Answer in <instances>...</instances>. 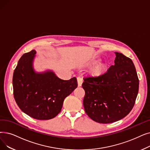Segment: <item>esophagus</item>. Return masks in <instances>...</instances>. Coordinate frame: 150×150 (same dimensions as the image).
I'll list each match as a JSON object with an SVG mask.
<instances>
[{
  "instance_id": "34e87169",
  "label": "esophagus",
  "mask_w": 150,
  "mask_h": 150,
  "mask_svg": "<svg viewBox=\"0 0 150 150\" xmlns=\"http://www.w3.org/2000/svg\"><path fill=\"white\" fill-rule=\"evenodd\" d=\"M77 83H78V86L79 87L81 86L82 83H83V80L81 78H80V77L77 78Z\"/></svg>"
}]
</instances>
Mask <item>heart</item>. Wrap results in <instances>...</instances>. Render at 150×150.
I'll return each instance as SVG.
<instances>
[{"label": "heart", "mask_w": 150, "mask_h": 150, "mask_svg": "<svg viewBox=\"0 0 150 150\" xmlns=\"http://www.w3.org/2000/svg\"><path fill=\"white\" fill-rule=\"evenodd\" d=\"M100 57H94L82 65L83 68L91 67L89 74L93 79H100L105 75L108 69V64L105 62H100Z\"/></svg>", "instance_id": "obj_1"}]
</instances>
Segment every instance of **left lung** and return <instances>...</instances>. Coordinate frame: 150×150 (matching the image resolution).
I'll return each mask as SVG.
<instances>
[{"instance_id": "obj_1", "label": "left lung", "mask_w": 150, "mask_h": 150, "mask_svg": "<svg viewBox=\"0 0 150 150\" xmlns=\"http://www.w3.org/2000/svg\"><path fill=\"white\" fill-rule=\"evenodd\" d=\"M115 64L100 79H84V110L96 122L108 124L119 121L132 109L137 96L139 81L132 61L115 52Z\"/></svg>"}]
</instances>
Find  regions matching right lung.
I'll use <instances>...</instances> for the list:
<instances>
[{"label": "right lung", "mask_w": 150, "mask_h": 150, "mask_svg": "<svg viewBox=\"0 0 150 150\" xmlns=\"http://www.w3.org/2000/svg\"><path fill=\"white\" fill-rule=\"evenodd\" d=\"M36 53L32 50L19 59L13 76V94L24 113L34 119L47 120L60 113L64 99L78 84L75 77L64 80L52 70L36 71L34 66Z\"/></svg>", "instance_id": "obj_1"}]
</instances>
